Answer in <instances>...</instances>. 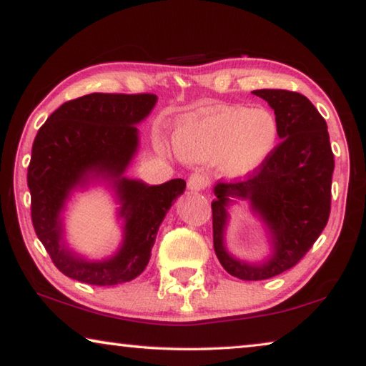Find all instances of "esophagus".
Masks as SVG:
<instances>
[{"label":"esophagus","instance_id":"1","mask_svg":"<svg viewBox=\"0 0 366 366\" xmlns=\"http://www.w3.org/2000/svg\"><path fill=\"white\" fill-rule=\"evenodd\" d=\"M208 182L209 181L205 174H202V172H194V174L189 177L187 185L190 190L198 192V190H205L208 187Z\"/></svg>","mask_w":366,"mask_h":366}]
</instances>
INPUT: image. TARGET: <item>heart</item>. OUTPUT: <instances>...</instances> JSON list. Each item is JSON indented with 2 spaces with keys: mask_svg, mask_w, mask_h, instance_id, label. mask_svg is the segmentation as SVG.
Returning a JSON list of instances; mask_svg holds the SVG:
<instances>
[{
  "mask_svg": "<svg viewBox=\"0 0 366 366\" xmlns=\"http://www.w3.org/2000/svg\"><path fill=\"white\" fill-rule=\"evenodd\" d=\"M277 137L280 127L269 111L226 107L185 117L174 134V147L189 159L219 157L226 174L244 176L269 157Z\"/></svg>",
  "mask_w": 366,
  "mask_h": 366,
  "instance_id": "1",
  "label": "heart"
}]
</instances>
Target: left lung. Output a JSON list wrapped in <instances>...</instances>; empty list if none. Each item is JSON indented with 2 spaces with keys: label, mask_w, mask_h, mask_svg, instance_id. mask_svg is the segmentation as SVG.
<instances>
[{
  "label": "left lung",
  "mask_w": 366,
  "mask_h": 366,
  "mask_svg": "<svg viewBox=\"0 0 366 366\" xmlns=\"http://www.w3.org/2000/svg\"><path fill=\"white\" fill-rule=\"evenodd\" d=\"M274 109L281 142L255 171L232 181H219L212 203L213 245L229 274L244 281L274 277L295 266L317 242L331 213L334 154L323 116L302 94L255 90ZM229 196L247 197L273 232L275 255L252 267L229 257L222 229Z\"/></svg>",
  "instance_id": "obj_1"
}]
</instances>
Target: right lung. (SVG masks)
I'll use <instances>...</instances> for the list:
<instances>
[{"label": "right lung", "mask_w": 366, "mask_h": 366, "mask_svg": "<svg viewBox=\"0 0 366 366\" xmlns=\"http://www.w3.org/2000/svg\"><path fill=\"white\" fill-rule=\"evenodd\" d=\"M157 103L153 94H90L61 104L39 129L27 169L30 214L36 237L54 266L71 280L114 286L137 277L150 259L161 221L185 181L145 185L121 177L137 150L135 124ZM95 170L117 179L127 218V239L118 255L85 262L60 244L57 218L71 188Z\"/></svg>", "instance_id": "obj_1"}]
</instances>
